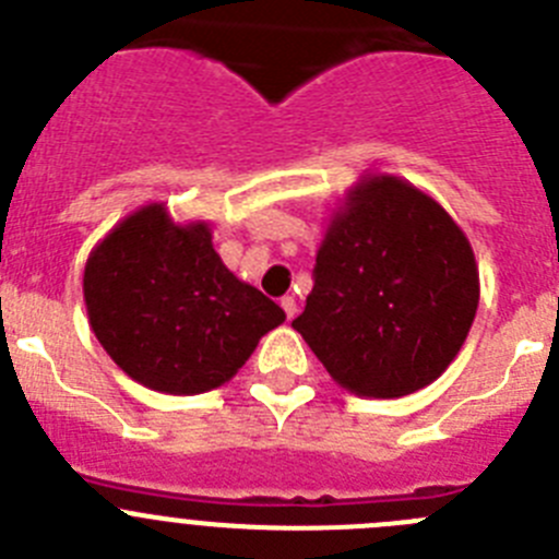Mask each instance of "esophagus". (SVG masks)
I'll list each match as a JSON object with an SVG mask.
<instances>
[{"instance_id": "esophagus-1", "label": "esophagus", "mask_w": 559, "mask_h": 559, "mask_svg": "<svg viewBox=\"0 0 559 559\" xmlns=\"http://www.w3.org/2000/svg\"><path fill=\"white\" fill-rule=\"evenodd\" d=\"M281 309H284V311H286V317H289V320H292V317L297 314V304H295V297H292V295L281 297Z\"/></svg>"}]
</instances>
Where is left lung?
Returning a JSON list of instances; mask_svg holds the SVG:
<instances>
[{"label":"left lung","instance_id":"8db88e82","mask_svg":"<svg viewBox=\"0 0 559 559\" xmlns=\"http://www.w3.org/2000/svg\"><path fill=\"white\" fill-rule=\"evenodd\" d=\"M477 304L479 270L455 217L408 179L367 170L328 215L292 328L342 389L394 400L444 374Z\"/></svg>","mask_w":559,"mask_h":559}]
</instances>
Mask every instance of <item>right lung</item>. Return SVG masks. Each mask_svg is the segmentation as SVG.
Wrapping results in <instances>:
<instances>
[{"mask_svg":"<svg viewBox=\"0 0 559 559\" xmlns=\"http://www.w3.org/2000/svg\"><path fill=\"white\" fill-rule=\"evenodd\" d=\"M82 295L107 356L145 389L179 397L228 383L259 338L286 320L223 264L206 221H174L162 201L134 209L98 239Z\"/></svg>","mask_w":559,"mask_h":559,"instance_id":"1","label":"right lung"}]
</instances>
